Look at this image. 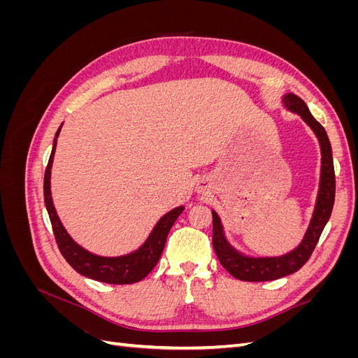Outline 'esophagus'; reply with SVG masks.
Listing matches in <instances>:
<instances>
[{"label":"esophagus","mask_w":358,"mask_h":358,"mask_svg":"<svg viewBox=\"0 0 358 358\" xmlns=\"http://www.w3.org/2000/svg\"><path fill=\"white\" fill-rule=\"evenodd\" d=\"M204 187H206V185H204V183H200V187H199V189H200V191H204Z\"/></svg>","instance_id":"obj_1"}]
</instances>
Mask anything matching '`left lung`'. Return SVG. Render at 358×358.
Wrapping results in <instances>:
<instances>
[{
  "label": "left lung",
  "instance_id": "1",
  "mask_svg": "<svg viewBox=\"0 0 358 358\" xmlns=\"http://www.w3.org/2000/svg\"><path fill=\"white\" fill-rule=\"evenodd\" d=\"M284 104L288 110L299 113L303 121H305L318 137L321 146V180H320V191L317 197L315 210H313L309 229L303 237L301 243L285 255L280 257H264V258H252L245 257L241 252L227 242L220 216L216 212H212L213 216V237L212 243L215 254L218 257L222 267L233 275L236 279L246 280V282H263V280H275L282 276L291 275L297 272L300 267L312 255L315 249L320 236L326 227L331 209L334 204V191H336V178H334V167H333V155L330 140L327 137L326 129L313 117L308 109L306 103L300 96L294 94L284 95Z\"/></svg>",
  "mask_w": 358,
  "mask_h": 358
}]
</instances>
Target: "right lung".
Returning <instances> with one entry per match:
<instances>
[{"label": "right lung", "mask_w": 358, "mask_h": 358, "mask_svg": "<svg viewBox=\"0 0 358 358\" xmlns=\"http://www.w3.org/2000/svg\"><path fill=\"white\" fill-rule=\"evenodd\" d=\"M61 127L58 128V131L55 134V140H53L52 154L49 157V162L45 171V183H43L46 209L49 213L52 230L53 234H55V241L58 243L59 251L76 272L86 278L115 285L138 282V280H142L145 276H148V273L158 263V259L162 254V249H164L169 231L178 220V216L182 213L183 206H179V208L173 209L162 216L154 227L152 233L149 234L148 241L143 243V246H140L137 251L131 254L122 257H100L88 252L86 249L76 243L70 237V234L66 231V229H64L57 215V210L53 208V201L50 196V169L53 162V155H55L57 138L59 136Z\"/></svg>", "instance_id": "1"}]
</instances>
